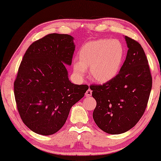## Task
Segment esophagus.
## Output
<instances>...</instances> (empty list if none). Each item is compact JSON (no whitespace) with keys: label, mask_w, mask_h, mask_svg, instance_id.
I'll list each match as a JSON object with an SVG mask.
<instances>
[{"label":"esophagus","mask_w":161,"mask_h":161,"mask_svg":"<svg viewBox=\"0 0 161 161\" xmlns=\"http://www.w3.org/2000/svg\"><path fill=\"white\" fill-rule=\"evenodd\" d=\"M92 91L90 89H89L86 91V97H90L92 96Z\"/></svg>","instance_id":"esophagus-1"}]
</instances>
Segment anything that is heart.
<instances>
[{"mask_svg": "<svg viewBox=\"0 0 161 161\" xmlns=\"http://www.w3.org/2000/svg\"><path fill=\"white\" fill-rule=\"evenodd\" d=\"M125 49L119 40L100 39L88 42L80 47L78 60L73 62V70L83 77L90 68L93 80L105 83L117 75L122 67Z\"/></svg>", "mask_w": 161, "mask_h": 161, "instance_id": "1", "label": "heart"}]
</instances>
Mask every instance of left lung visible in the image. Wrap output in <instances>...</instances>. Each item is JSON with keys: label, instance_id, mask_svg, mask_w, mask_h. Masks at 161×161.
Here are the masks:
<instances>
[{"label": "left lung", "instance_id": "obj_1", "mask_svg": "<svg viewBox=\"0 0 161 161\" xmlns=\"http://www.w3.org/2000/svg\"><path fill=\"white\" fill-rule=\"evenodd\" d=\"M127 53L119 74L103 85H92L97 102L96 125L105 133L121 134L137 124L144 114L153 78L146 55L138 42L125 36Z\"/></svg>", "mask_w": 161, "mask_h": 161}]
</instances>
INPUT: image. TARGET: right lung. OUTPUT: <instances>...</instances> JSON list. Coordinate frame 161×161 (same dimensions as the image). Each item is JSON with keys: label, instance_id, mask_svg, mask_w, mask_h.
Listing matches in <instances>:
<instances>
[{"label": "right lung", "instance_id": "1", "mask_svg": "<svg viewBox=\"0 0 161 161\" xmlns=\"http://www.w3.org/2000/svg\"><path fill=\"white\" fill-rule=\"evenodd\" d=\"M73 39L68 34L46 35L29 46L19 65L14 83L17 108L24 124L37 134L58 132L89 89L68 78L65 64H72Z\"/></svg>", "mask_w": 161, "mask_h": 161}]
</instances>
